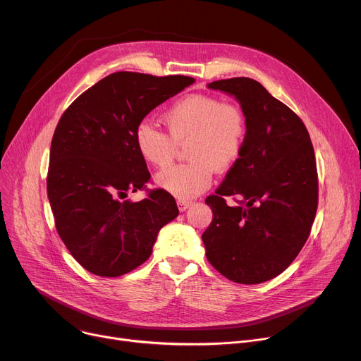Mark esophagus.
I'll list each match as a JSON object with an SVG mask.
<instances>
[{"label":"esophagus","instance_id":"obj_1","mask_svg":"<svg viewBox=\"0 0 361 361\" xmlns=\"http://www.w3.org/2000/svg\"><path fill=\"white\" fill-rule=\"evenodd\" d=\"M177 206H178L180 212H185L191 206V202H188V200H177Z\"/></svg>","mask_w":361,"mask_h":361}]
</instances>
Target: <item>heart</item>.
Here are the masks:
<instances>
[{
    "instance_id": "1",
    "label": "heart",
    "mask_w": 361,
    "mask_h": 361,
    "mask_svg": "<svg viewBox=\"0 0 361 361\" xmlns=\"http://www.w3.org/2000/svg\"><path fill=\"white\" fill-rule=\"evenodd\" d=\"M170 133L149 120L135 130L139 155L157 168L170 165L177 147L187 145L190 162L168 168L157 176V185L180 200L199 196L210 187L214 170L229 171L239 161L247 139L244 113L232 104L204 94L178 100L164 114Z\"/></svg>"
}]
</instances>
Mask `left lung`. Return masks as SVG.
<instances>
[{
	"label": "left lung",
	"mask_w": 361,
	"mask_h": 361,
	"mask_svg": "<svg viewBox=\"0 0 361 361\" xmlns=\"http://www.w3.org/2000/svg\"><path fill=\"white\" fill-rule=\"evenodd\" d=\"M241 104L247 139L239 161L214 196L213 219L202 239L212 266L226 279L258 284L290 266L300 252L318 207V173L307 129L299 116L258 81H213ZM224 195H241L228 207Z\"/></svg>",
	"instance_id": "1"
}]
</instances>
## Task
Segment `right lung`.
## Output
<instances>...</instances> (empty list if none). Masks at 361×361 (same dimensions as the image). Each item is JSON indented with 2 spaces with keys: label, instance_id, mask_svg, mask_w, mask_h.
I'll return each mask as SVG.
<instances>
[{
  "label": "right lung",
  "instance_id": "1",
  "mask_svg": "<svg viewBox=\"0 0 361 361\" xmlns=\"http://www.w3.org/2000/svg\"><path fill=\"white\" fill-rule=\"evenodd\" d=\"M195 81L114 72L62 114L51 145L47 197L65 247L90 273L118 277L135 270L151 257L161 228L178 216L174 197L162 188L140 202L126 197L151 178L136 149L137 123Z\"/></svg>",
  "mask_w": 361,
  "mask_h": 361
}]
</instances>
